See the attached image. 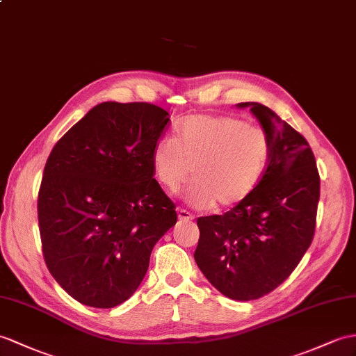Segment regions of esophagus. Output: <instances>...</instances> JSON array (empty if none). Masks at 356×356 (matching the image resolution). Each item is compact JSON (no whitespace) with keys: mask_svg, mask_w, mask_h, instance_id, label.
<instances>
[{"mask_svg":"<svg viewBox=\"0 0 356 356\" xmlns=\"http://www.w3.org/2000/svg\"><path fill=\"white\" fill-rule=\"evenodd\" d=\"M178 219L181 220V222H190V220H193L195 219V216L190 213V211H187V210H184V208H178Z\"/></svg>","mask_w":356,"mask_h":356,"instance_id":"34e87169","label":"esophagus"}]
</instances>
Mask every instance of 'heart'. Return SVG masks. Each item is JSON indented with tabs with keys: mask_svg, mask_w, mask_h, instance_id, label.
I'll list each match as a JSON object with an SVG mask.
<instances>
[{
	"mask_svg": "<svg viewBox=\"0 0 356 356\" xmlns=\"http://www.w3.org/2000/svg\"><path fill=\"white\" fill-rule=\"evenodd\" d=\"M177 133L155 142L154 173L169 193H175L193 169L187 199L195 207H236L266 175L272 142L261 125L225 115H193L178 125Z\"/></svg>",
	"mask_w": 356,
	"mask_h": 356,
	"instance_id": "heart-1",
	"label": "heart"
}]
</instances>
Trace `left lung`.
<instances>
[{"label":"left lung","mask_w":356,"mask_h":356,"mask_svg":"<svg viewBox=\"0 0 356 356\" xmlns=\"http://www.w3.org/2000/svg\"><path fill=\"white\" fill-rule=\"evenodd\" d=\"M238 106H250L267 129L270 163L245 202L197 219L195 259L225 296L254 300L287 280L313 241L320 177L305 137L263 104Z\"/></svg>","instance_id":"obj_1"}]
</instances>
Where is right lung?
Segmentation results:
<instances>
[{
    "label": "right lung",
    "instance_id": "add662e5",
    "mask_svg": "<svg viewBox=\"0 0 356 356\" xmlns=\"http://www.w3.org/2000/svg\"><path fill=\"white\" fill-rule=\"evenodd\" d=\"M169 113L149 102H102L51 151L38 196L49 273L83 305L113 308L140 285L155 243L177 223L154 178L152 149Z\"/></svg>",
    "mask_w": 356,
    "mask_h": 356
}]
</instances>
